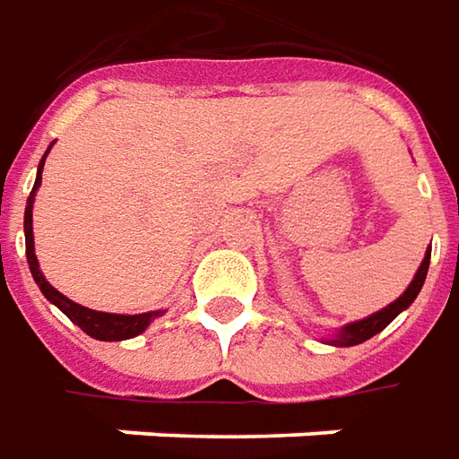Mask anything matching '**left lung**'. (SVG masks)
<instances>
[{
    "instance_id": "obj_1",
    "label": "left lung",
    "mask_w": 459,
    "mask_h": 459,
    "mask_svg": "<svg viewBox=\"0 0 459 459\" xmlns=\"http://www.w3.org/2000/svg\"><path fill=\"white\" fill-rule=\"evenodd\" d=\"M429 256H432V248L424 254V259L419 264L417 274L411 279V284L406 287V292L399 297V299H394L388 307L378 309V312H373L368 315L366 320H358V323H351V325H342L338 333L333 335V338H327L325 342L327 345H338V348H348V345H358V342H366L368 338H373L376 333H381L384 327H386L399 312L409 307L414 299H417V294L421 292V284H424V279H427V269H429Z\"/></svg>"
}]
</instances>
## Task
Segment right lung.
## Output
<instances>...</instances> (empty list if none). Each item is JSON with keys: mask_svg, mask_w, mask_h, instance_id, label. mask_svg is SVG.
<instances>
[{"mask_svg": "<svg viewBox=\"0 0 459 459\" xmlns=\"http://www.w3.org/2000/svg\"><path fill=\"white\" fill-rule=\"evenodd\" d=\"M50 152V150H48ZM45 152V157H48ZM45 157L40 160L38 165V178H35V187L27 198V208H24V248H27V264H30V272L32 277L38 281L40 292L56 305L63 315H68V320L75 323L86 335L96 340H129L144 333L154 317L165 315V309H154V312H142V315H114V312H96V309H88L78 302L68 299L65 294H60L42 277L40 264H38V256H35V236H32V203H35V190L40 187L42 182V165H45Z\"/></svg>", "mask_w": 459, "mask_h": 459, "instance_id": "obj_1", "label": "right lung"}]
</instances>
